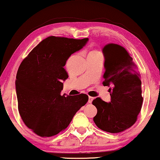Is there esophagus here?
<instances>
[{"instance_id": "1", "label": "esophagus", "mask_w": 160, "mask_h": 160, "mask_svg": "<svg viewBox=\"0 0 160 160\" xmlns=\"http://www.w3.org/2000/svg\"><path fill=\"white\" fill-rule=\"evenodd\" d=\"M93 100H94V98H92V97H89V98H88V103H92Z\"/></svg>"}]
</instances>
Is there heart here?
Segmentation results:
<instances>
[{"instance_id":"1","label":"heart","mask_w":160,"mask_h":160,"mask_svg":"<svg viewBox=\"0 0 160 160\" xmlns=\"http://www.w3.org/2000/svg\"><path fill=\"white\" fill-rule=\"evenodd\" d=\"M93 54H99L96 51H92V52H90L88 55H93Z\"/></svg>"}]
</instances>
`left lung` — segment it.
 <instances>
[{"label":"left lung","mask_w":160,"mask_h":160,"mask_svg":"<svg viewBox=\"0 0 160 160\" xmlns=\"http://www.w3.org/2000/svg\"><path fill=\"white\" fill-rule=\"evenodd\" d=\"M104 86L110 87L111 102L100 98L92 101L98 113L94 122L101 130L120 133L132 126L142 108L140 74L130 54L122 46L109 43L102 48Z\"/></svg>","instance_id":"left-lung-1"}]
</instances>
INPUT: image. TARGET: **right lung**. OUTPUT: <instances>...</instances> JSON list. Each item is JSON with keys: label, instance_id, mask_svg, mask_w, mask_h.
Here are the masks:
<instances>
[{"label": "right lung", "instance_id": "right-lung-1", "mask_svg": "<svg viewBox=\"0 0 160 160\" xmlns=\"http://www.w3.org/2000/svg\"><path fill=\"white\" fill-rule=\"evenodd\" d=\"M88 40L50 36L38 44L18 68V111L25 125L38 136L52 137L65 130L88 102L85 94L60 95L62 81L68 78L63 68L66 60Z\"/></svg>", "mask_w": 160, "mask_h": 160}]
</instances>
